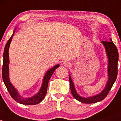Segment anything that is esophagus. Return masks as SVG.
Listing matches in <instances>:
<instances>
[{
    "instance_id": "obj_1",
    "label": "esophagus",
    "mask_w": 121,
    "mask_h": 121,
    "mask_svg": "<svg viewBox=\"0 0 121 121\" xmlns=\"http://www.w3.org/2000/svg\"><path fill=\"white\" fill-rule=\"evenodd\" d=\"M63 64H64V65L66 67H69V66H70V64L69 62H64V63H63Z\"/></svg>"
}]
</instances>
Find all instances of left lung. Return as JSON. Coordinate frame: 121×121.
<instances>
[{"mask_svg": "<svg viewBox=\"0 0 121 121\" xmlns=\"http://www.w3.org/2000/svg\"><path fill=\"white\" fill-rule=\"evenodd\" d=\"M104 45L106 50L107 57L108 58V80L105 88L99 94L90 97L84 98L80 96L77 93L74 88V84L72 81L71 76L69 75V82L70 84V90L73 97L81 103L85 104H91L103 100L108 93L111 88L112 87L114 82L116 80L118 74V61L119 58L118 49L116 46L113 43L112 41L110 39V41H101Z\"/></svg>", "mask_w": 121, "mask_h": 121, "instance_id": "8db88e82", "label": "left lung"}]
</instances>
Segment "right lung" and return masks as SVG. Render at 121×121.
Segmentation results:
<instances>
[{"mask_svg":"<svg viewBox=\"0 0 121 121\" xmlns=\"http://www.w3.org/2000/svg\"><path fill=\"white\" fill-rule=\"evenodd\" d=\"M16 28H15L16 30ZM15 31L13 32V35L11 36L10 39L6 43L5 45L4 53H3V68H2V78L4 82V83L8 90L9 93L10 94L11 97L17 103L24 105H35L38 104L43 99L45 96L47 92V88H48V82L49 79L51 78L53 72L56 69L59 68V64L56 65L53 68L47 71L43 79V82L41 86L39 91L34 96L29 98H23L19 95L17 90L14 87L12 83L10 82L9 78V49L10 44L12 41V38L14 34Z\"/></svg>","mask_w":121,"mask_h":121,"instance_id":"add662e5","label":"right lung"}]
</instances>
